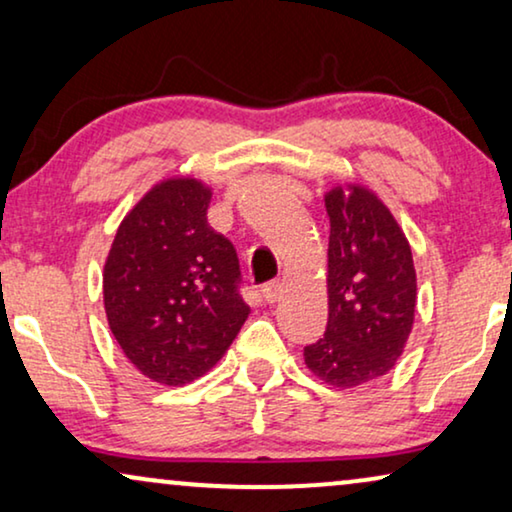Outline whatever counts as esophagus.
<instances>
[{
	"instance_id": "obj_1",
	"label": "esophagus",
	"mask_w": 512,
	"mask_h": 512,
	"mask_svg": "<svg viewBox=\"0 0 512 512\" xmlns=\"http://www.w3.org/2000/svg\"><path fill=\"white\" fill-rule=\"evenodd\" d=\"M261 293H263V300L265 303H275L279 298V293H282V282H268L261 286Z\"/></svg>"
}]
</instances>
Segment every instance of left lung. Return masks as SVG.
Returning <instances> with one entry per match:
<instances>
[{
	"label": "left lung",
	"mask_w": 512,
	"mask_h": 512,
	"mask_svg": "<svg viewBox=\"0 0 512 512\" xmlns=\"http://www.w3.org/2000/svg\"><path fill=\"white\" fill-rule=\"evenodd\" d=\"M328 324L305 347L314 375L349 389L387 375L408 340L417 303L410 244L389 209L354 186L326 195Z\"/></svg>",
	"instance_id": "1"
}]
</instances>
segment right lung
I'll list each match as a JSON object with an SVG mask.
<instances>
[{
  "label": "right lung",
  "instance_id": "right-lung-1",
  "mask_svg": "<svg viewBox=\"0 0 512 512\" xmlns=\"http://www.w3.org/2000/svg\"><path fill=\"white\" fill-rule=\"evenodd\" d=\"M195 179L151 188L125 216L104 265V310L132 366L179 387L226 354L249 317L230 240L207 223Z\"/></svg>",
  "mask_w": 512,
  "mask_h": 512
}]
</instances>
